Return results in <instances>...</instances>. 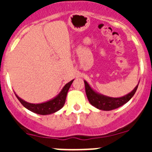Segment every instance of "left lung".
Here are the masks:
<instances>
[{
	"label": "left lung",
	"mask_w": 152,
	"mask_h": 152,
	"mask_svg": "<svg viewBox=\"0 0 152 152\" xmlns=\"http://www.w3.org/2000/svg\"><path fill=\"white\" fill-rule=\"evenodd\" d=\"M84 84H85L86 94H87L90 103L96 108L102 110H112L124 105L125 103H127L133 96L137 88H138V86H139L137 85L134 88L133 91L126 96L115 98L97 94L90 87V85L86 80H84Z\"/></svg>",
	"instance_id": "obj_1"
}]
</instances>
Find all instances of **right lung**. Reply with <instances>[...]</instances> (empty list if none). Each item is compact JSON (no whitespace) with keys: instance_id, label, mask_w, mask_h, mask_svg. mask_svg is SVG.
Masks as SVG:
<instances>
[{"instance_id":"right-lung-1","label":"right lung","mask_w":152,"mask_h":152,"mask_svg":"<svg viewBox=\"0 0 152 152\" xmlns=\"http://www.w3.org/2000/svg\"><path fill=\"white\" fill-rule=\"evenodd\" d=\"M73 80H71L70 82L65 84L61 92L59 93V94L56 97L49 100V101L45 102V103H37V104L28 103V102L24 101L21 98L19 97L17 94L15 95L19 100V101L22 103V105L24 107H26L27 110L35 113L39 114V115H48V114L54 113L57 112L58 110H61L63 106L64 105L67 94H68V90H69L70 87L72 85Z\"/></svg>"}]
</instances>
